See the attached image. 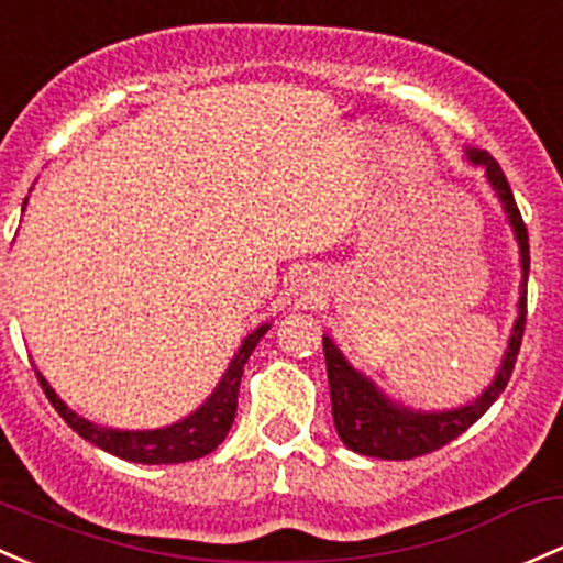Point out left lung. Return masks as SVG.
I'll return each instance as SVG.
<instances>
[{
  "label": "left lung",
  "mask_w": 563,
  "mask_h": 563,
  "mask_svg": "<svg viewBox=\"0 0 563 563\" xmlns=\"http://www.w3.org/2000/svg\"><path fill=\"white\" fill-rule=\"evenodd\" d=\"M470 158L475 164H483L490 186L499 194L505 205L507 218L516 229L520 245V266H523V294L518 301V323L512 329L510 347H507L501 369L488 390L475 401L461 410L448 412H412L407 407H394L386 396L380 394L364 375H358L345 356L334 347L329 336H323V356H327L329 372V390H331V416L340 440L351 448L353 453L372 455L383 461H410L418 455L434 453L453 442L455 437L464 434L472 423H477L485 416L490 405L501 396V390L510 383L512 369H516L520 342H523L526 329V280H529V232L520 218L516 197L510 191L505 173L496 164L494 156L483 151H470Z\"/></svg>",
  "instance_id": "left-lung-1"
}]
</instances>
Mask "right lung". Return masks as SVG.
<instances>
[{
	"mask_svg": "<svg viewBox=\"0 0 563 563\" xmlns=\"http://www.w3.org/2000/svg\"><path fill=\"white\" fill-rule=\"evenodd\" d=\"M262 327L253 331L245 342H242L240 353H236L232 364H229L227 375H223L221 386L212 390L210 399L199 407L194 416H188L186 421L167 426V429L156 431H118V429H102V426L88 423L86 418L75 416L56 394L47 386L45 377L37 372V380L43 386L47 401L56 407L58 416L67 421L73 431H78L82 440H88L91 445L102 448L118 459L134 461V464H183V461L202 459V455L212 453L223 440H227L229 429H232L234 416H236V394H240V377L242 366L251 358L253 347L258 345V340L266 334Z\"/></svg>",
	"mask_w": 563,
	"mask_h": 563,
	"instance_id": "add662e5",
	"label": "right lung"
}]
</instances>
